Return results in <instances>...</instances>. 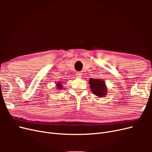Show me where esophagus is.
Here are the masks:
<instances>
[{"label": "esophagus", "instance_id": "obj_1", "mask_svg": "<svg viewBox=\"0 0 152 152\" xmlns=\"http://www.w3.org/2000/svg\"><path fill=\"white\" fill-rule=\"evenodd\" d=\"M76 76H77V78H79V79H80V78H81V77H82V74L78 72V73H76Z\"/></svg>", "mask_w": 152, "mask_h": 152}]
</instances>
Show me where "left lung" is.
I'll return each mask as SVG.
<instances>
[{"label": "left lung", "mask_w": 152, "mask_h": 152, "mask_svg": "<svg viewBox=\"0 0 152 152\" xmlns=\"http://www.w3.org/2000/svg\"><path fill=\"white\" fill-rule=\"evenodd\" d=\"M89 83L92 93L96 96L98 97H103L107 94V88L104 80L99 79H93L91 78Z\"/></svg>", "instance_id": "8db88e82"}]
</instances>
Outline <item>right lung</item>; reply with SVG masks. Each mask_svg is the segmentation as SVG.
<instances>
[{"mask_svg": "<svg viewBox=\"0 0 152 152\" xmlns=\"http://www.w3.org/2000/svg\"><path fill=\"white\" fill-rule=\"evenodd\" d=\"M62 84L61 82H58L57 84H56V86H57V87H58V89H62L63 86H62V84Z\"/></svg>", "mask_w": 152, "mask_h": 152, "instance_id": "right-lung-1", "label": "right lung"}]
</instances>
